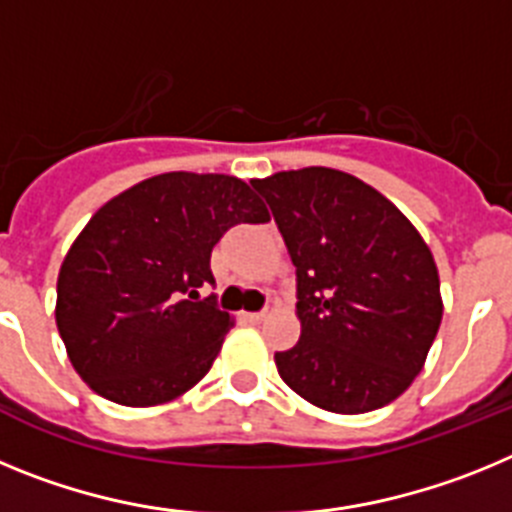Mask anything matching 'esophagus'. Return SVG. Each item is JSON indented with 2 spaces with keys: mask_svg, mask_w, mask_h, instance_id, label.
Returning <instances> with one entry per match:
<instances>
[{
  "mask_svg": "<svg viewBox=\"0 0 512 512\" xmlns=\"http://www.w3.org/2000/svg\"><path fill=\"white\" fill-rule=\"evenodd\" d=\"M264 318H266V312H243V320H246V323L259 325Z\"/></svg>",
  "mask_w": 512,
  "mask_h": 512,
  "instance_id": "obj_1",
  "label": "esophagus"
}]
</instances>
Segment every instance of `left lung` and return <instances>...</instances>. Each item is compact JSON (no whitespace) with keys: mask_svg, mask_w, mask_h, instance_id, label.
Returning <instances> with one entry per match:
<instances>
[{"mask_svg":"<svg viewBox=\"0 0 512 512\" xmlns=\"http://www.w3.org/2000/svg\"><path fill=\"white\" fill-rule=\"evenodd\" d=\"M297 269L302 333L279 377L328 413L384 408L423 369L443 315L433 253L384 194L307 166L253 179Z\"/></svg>","mask_w":512,"mask_h":512,"instance_id":"1","label":"left lung"}]
</instances>
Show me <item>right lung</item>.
I'll return each mask as SVG.
<instances>
[{
	"mask_svg": "<svg viewBox=\"0 0 512 512\" xmlns=\"http://www.w3.org/2000/svg\"><path fill=\"white\" fill-rule=\"evenodd\" d=\"M269 210L243 179L169 171L104 202L71 243L56 325L71 366L104 400L153 408L210 372L233 318L202 300L215 243Z\"/></svg>",
	"mask_w": 512,
	"mask_h": 512,
	"instance_id": "add662e5",
	"label": "right lung"
}]
</instances>
